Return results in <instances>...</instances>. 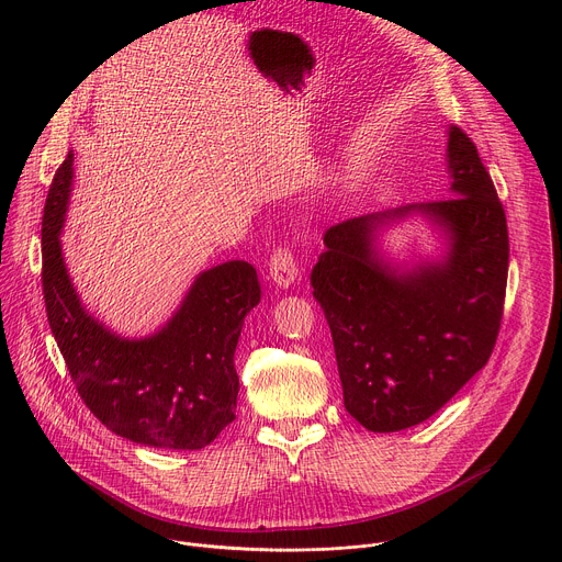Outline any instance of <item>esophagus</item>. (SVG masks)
I'll use <instances>...</instances> for the list:
<instances>
[{"label":"esophagus","instance_id":"34e87169","mask_svg":"<svg viewBox=\"0 0 562 562\" xmlns=\"http://www.w3.org/2000/svg\"><path fill=\"white\" fill-rule=\"evenodd\" d=\"M269 278L280 286V289H289L295 278H297V265L293 254L286 247H280L273 251L271 260H269Z\"/></svg>","mask_w":562,"mask_h":562}]
</instances>
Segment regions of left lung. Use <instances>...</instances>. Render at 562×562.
<instances>
[{"label": "left lung", "instance_id": "obj_1", "mask_svg": "<svg viewBox=\"0 0 562 562\" xmlns=\"http://www.w3.org/2000/svg\"><path fill=\"white\" fill-rule=\"evenodd\" d=\"M449 198L351 217L325 233L311 271L331 329L347 412L369 431L425 423L496 345L509 267L505 209L475 144L447 131ZM412 214L446 235L438 261L397 266L379 233Z\"/></svg>", "mask_w": 562, "mask_h": 562}]
</instances>
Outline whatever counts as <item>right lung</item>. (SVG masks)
<instances>
[{
	"instance_id": "1",
	"label": "right lung",
	"mask_w": 562,
	"mask_h": 562,
	"mask_svg": "<svg viewBox=\"0 0 562 562\" xmlns=\"http://www.w3.org/2000/svg\"><path fill=\"white\" fill-rule=\"evenodd\" d=\"M72 189V153L48 189L42 220V286L50 331L79 397L113 434L146 447L193 451L235 420V347L260 302L254 265L228 260L202 271L165 327L122 338L79 300L61 226Z\"/></svg>"
}]
</instances>
